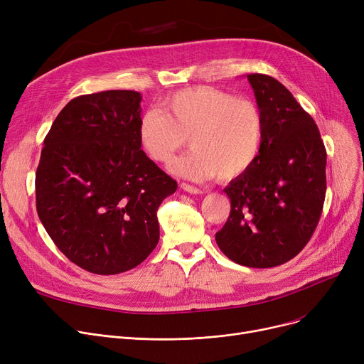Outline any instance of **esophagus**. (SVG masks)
<instances>
[{"label": "esophagus", "mask_w": 364, "mask_h": 364, "mask_svg": "<svg viewBox=\"0 0 364 364\" xmlns=\"http://www.w3.org/2000/svg\"><path fill=\"white\" fill-rule=\"evenodd\" d=\"M181 188L184 190V192L190 193V195H202L203 190L199 188V187H195V186H190L187 183H181Z\"/></svg>", "instance_id": "obj_1"}]
</instances>
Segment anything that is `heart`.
Returning <instances> with one entry per match:
<instances>
[{
    "label": "heart",
    "instance_id": "b5f03b06",
    "mask_svg": "<svg viewBox=\"0 0 364 364\" xmlns=\"http://www.w3.org/2000/svg\"><path fill=\"white\" fill-rule=\"evenodd\" d=\"M187 137L193 150L172 164L174 174L196 181L232 180L259 156L264 118L254 100L208 85L171 92L161 107L140 117L139 144L158 164H169Z\"/></svg>",
    "mask_w": 364,
    "mask_h": 364
}]
</instances>
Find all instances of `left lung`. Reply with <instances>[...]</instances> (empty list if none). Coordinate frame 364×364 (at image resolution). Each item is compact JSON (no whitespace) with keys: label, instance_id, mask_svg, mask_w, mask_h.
Returning a JSON list of instances; mask_svg holds the SVG:
<instances>
[{"label":"left lung","instance_id":"8db88e82","mask_svg":"<svg viewBox=\"0 0 364 364\" xmlns=\"http://www.w3.org/2000/svg\"><path fill=\"white\" fill-rule=\"evenodd\" d=\"M264 118L259 156L225 188L232 209L215 235L232 261L269 269L311 239L326 195V149L314 119L269 75H247Z\"/></svg>","mask_w":364,"mask_h":364}]
</instances>
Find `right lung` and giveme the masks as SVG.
Here are the masks:
<instances>
[{
  "label": "right lung",
  "instance_id": "add662e5",
  "mask_svg": "<svg viewBox=\"0 0 364 364\" xmlns=\"http://www.w3.org/2000/svg\"><path fill=\"white\" fill-rule=\"evenodd\" d=\"M141 94L80 95L57 114L36 168V211L55 246L81 269L118 274L159 242L158 208L177 181L137 140Z\"/></svg>",
  "mask_w": 364,
  "mask_h": 364
}]
</instances>
